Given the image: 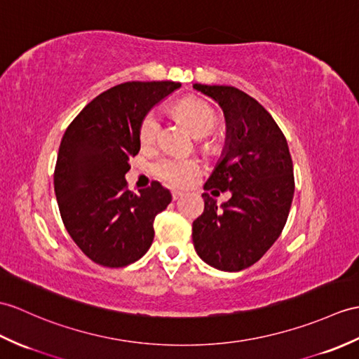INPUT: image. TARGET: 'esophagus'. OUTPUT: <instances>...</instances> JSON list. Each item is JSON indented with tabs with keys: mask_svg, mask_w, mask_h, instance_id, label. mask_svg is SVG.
Listing matches in <instances>:
<instances>
[{
	"mask_svg": "<svg viewBox=\"0 0 359 359\" xmlns=\"http://www.w3.org/2000/svg\"><path fill=\"white\" fill-rule=\"evenodd\" d=\"M182 196H183V193H180V191H177V189H172V191H171L172 200H177V198H180Z\"/></svg>",
	"mask_w": 359,
	"mask_h": 359,
	"instance_id": "34e87169",
	"label": "esophagus"
}]
</instances>
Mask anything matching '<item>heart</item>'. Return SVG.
Here are the masks:
<instances>
[{
	"label": "heart",
	"instance_id": "b5f03b06",
	"mask_svg": "<svg viewBox=\"0 0 359 359\" xmlns=\"http://www.w3.org/2000/svg\"><path fill=\"white\" fill-rule=\"evenodd\" d=\"M179 118L187 122L196 136L203 137L215 130L219 123L217 113L214 108L200 99H183L176 105ZM161 116L157 111H149L139 128V139L142 145L156 144L161 133ZM202 170L196 159L179 156H166L153 165V172L157 179L171 187H185Z\"/></svg>",
	"mask_w": 359,
	"mask_h": 359
}]
</instances>
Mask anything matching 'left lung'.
I'll use <instances>...</instances> for the list:
<instances>
[{
	"label": "left lung",
	"mask_w": 359,
	"mask_h": 359,
	"mask_svg": "<svg viewBox=\"0 0 359 359\" xmlns=\"http://www.w3.org/2000/svg\"><path fill=\"white\" fill-rule=\"evenodd\" d=\"M217 102L226 121L222 159L203 193V214L193 222L197 255L212 268L237 272L252 266L275 243L292 205L295 180L287 140L266 108L231 86H193Z\"/></svg>",
	"instance_id": "obj_1"
}]
</instances>
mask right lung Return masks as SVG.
Segmentation results:
<instances>
[{"instance_id":"obj_1","label":"right lung","mask_w":359,"mask_h":359,"mask_svg":"<svg viewBox=\"0 0 359 359\" xmlns=\"http://www.w3.org/2000/svg\"><path fill=\"white\" fill-rule=\"evenodd\" d=\"M180 82H125L96 96L65 130L55 166V194L64 226L91 262L123 268L154 238L153 223L171 202L159 182L127 189L130 159L140 149L147 113Z\"/></svg>"}]
</instances>
